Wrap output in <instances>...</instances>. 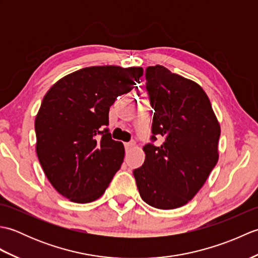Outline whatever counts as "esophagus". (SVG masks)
<instances>
[{
  "instance_id": "1",
  "label": "esophagus",
  "mask_w": 258,
  "mask_h": 258,
  "mask_svg": "<svg viewBox=\"0 0 258 258\" xmlns=\"http://www.w3.org/2000/svg\"><path fill=\"white\" fill-rule=\"evenodd\" d=\"M135 146H136V143H135L134 141H132V142H128V143H125V149L127 150V151L134 149Z\"/></svg>"
}]
</instances>
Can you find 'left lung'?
<instances>
[{"mask_svg": "<svg viewBox=\"0 0 258 258\" xmlns=\"http://www.w3.org/2000/svg\"><path fill=\"white\" fill-rule=\"evenodd\" d=\"M146 89L154 108L152 140L145 161L134 169L140 195L147 204L173 210L199 193L218 161L221 125L210 98L196 82L162 65L146 69Z\"/></svg>", "mask_w": 258, "mask_h": 258, "instance_id": "left-lung-1", "label": "left lung"}]
</instances>
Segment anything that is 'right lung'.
Instances as JSON below:
<instances>
[{"label":"right lung","instance_id":"obj_1","mask_svg":"<svg viewBox=\"0 0 258 258\" xmlns=\"http://www.w3.org/2000/svg\"><path fill=\"white\" fill-rule=\"evenodd\" d=\"M143 72L84 68L59 79L43 98L35 117L36 154L53 187L71 202L100 199L122 165L123 143L100 128L108 124L109 106L134 89Z\"/></svg>","mask_w":258,"mask_h":258}]
</instances>
